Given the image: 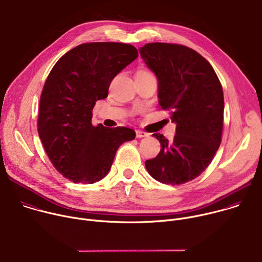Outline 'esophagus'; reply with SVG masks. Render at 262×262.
Returning <instances> with one entry per match:
<instances>
[{"instance_id":"1","label":"esophagus","mask_w":262,"mask_h":262,"mask_svg":"<svg viewBox=\"0 0 262 262\" xmlns=\"http://www.w3.org/2000/svg\"><path fill=\"white\" fill-rule=\"evenodd\" d=\"M136 137L137 138H145V137H148V134L145 133V132H142V130H136Z\"/></svg>"}]
</instances>
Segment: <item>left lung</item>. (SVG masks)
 Listing matches in <instances>:
<instances>
[{
	"mask_svg": "<svg viewBox=\"0 0 262 262\" xmlns=\"http://www.w3.org/2000/svg\"><path fill=\"white\" fill-rule=\"evenodd\" d=\"M158 78L159 103L171 111L172 140L154 134L161 151L145 162L148 173L163 184L180 185L198 178L222 142L224 93L212 66L188 47L151 42L139 49Z\"/></svg>",
	"mask_w": 262,
	"mask_h": 262,
	"instance_id": "8db88e82",
	"label": "left lung"
}]
</instances>
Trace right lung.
Listing matches in <instances>:
<instances>
[{
  "instance_id": "add662e5",
  "label": "right lung",
  "mask_w": 262,
  "mask_h": 262,
  "mask_svg": "<svg viewBox=\"0 0 262 262\" xmlns=\"http://www.w3.org/2000/svg\"><path fill=\"white\" fill-rule=\"evenodd\" d=\"M138 57L134 46L88 42L62 55L47 78L37 130L56 170L74 183L93 184L110 171L119 148L136 137L118 126H93L92 111L107 97L115 76Z\"/></svg>"
}]
</instances>
